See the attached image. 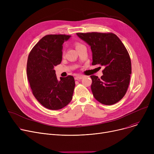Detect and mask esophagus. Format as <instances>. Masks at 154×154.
<instances>
[{
    "label": "esophagus",
    "mask_w": 154,
    "mask_h": 154,
    "mask_svg": "<svg viewBox=\"0 0 154 154\" xmlns=\"http://www.w3.org/2000/svg\"><path fill=\"white\" fill-rule=\"evenodd\" d=\"M84 77V76L82 75H77L75 76V79L78 80H80V79H83Z\"/></svg>",
    "instance_id": "esophagus-1"
}]
</instances>
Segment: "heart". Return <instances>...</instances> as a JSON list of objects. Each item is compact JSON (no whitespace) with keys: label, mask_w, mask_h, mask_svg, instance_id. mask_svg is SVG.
Listing matches in <instances>:
<instances>
[{"label":"heart","mask_w":154,"mask_h":154,"mask_svg":"<svg viewBox=\"0 0 154 154\" xmlns=\"http://www.w3.org/2000/svg\"><path fill=\"white\" fill-rule=\"evenodd\" d=\"M75 48H78L79 47H80V45H82V44H79V43H75Z\"/></svg>","instance_id":"obj_1"}]
</instances>
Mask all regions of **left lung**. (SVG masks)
<instances>
[{
    "label": "left lung",
    "mask_w": 154,
    "mask_h": 154,
    "mask_svg": "<svg viewBox=\"0 0 154 154\" xmlns=\"http://www.w3.org/2000/svg\"><path fill=\"white\" fill-rule=\"evenodd\" d=\"M91 46L92 63L103 66V75H91V90L100 103L110 106L122 99L130 82L131 60L125 47L114 34L88 32L77 33Z\"/></svg>",
    "instance_id": "left-lung-1"
}]
</instances>
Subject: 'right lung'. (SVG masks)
Returning <instances> with one entry per match:
<instances>
[{"label":"right lung","mask_w":154,"mask_h":154,"mask_svg":"<svg viewBox=\"0 0 154 154\" xmlns=\"http://www.w3.org/2000/svg\"><path fill=\"white\" fill-rule=\"evenodd\" d=\"M70 35H47L31 50L27 60V74L35 99L44 107L59 110L68 105L75 88L72 75L57 78L54 67L62 59L63 44Z\"/></svg>","instance_id":"1"}]
</instances>
